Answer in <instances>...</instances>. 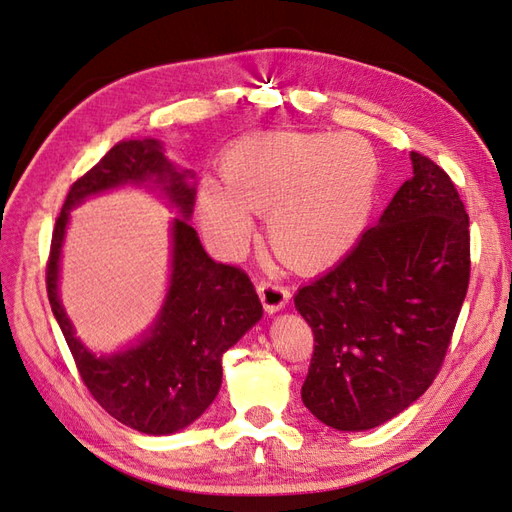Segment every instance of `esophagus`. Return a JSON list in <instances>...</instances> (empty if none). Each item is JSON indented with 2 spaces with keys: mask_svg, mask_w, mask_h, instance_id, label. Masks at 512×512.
<instances>
[{
  "mask_svg": "<svg viewBox=\"0 0 512 512\" xmlns=\"http://www.w3.org/2000/svg\"><path fill=\"white\" fill-rule=\"evenodd\" d=\"M258 297H260V302H263L267 313H278V310L284 308L286 302H289L291 293H289V289H286V286H282L278 282L260 280Z\"/></svg>",
  "mask_w": 512,
  "mask_h": 512,
  "instance_id": "34e87169",
  "label": "esophagus"
}]
</instances>
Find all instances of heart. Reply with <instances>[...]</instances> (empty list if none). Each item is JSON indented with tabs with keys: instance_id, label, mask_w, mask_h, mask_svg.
<instances>
[{
	"instance_id": "obj_1",
	"label": "heart",
	"mask_w": 512,
	"mask_h": 512,
	"mask_svg": "<svg viewBox=\"0 0 512 512\" xmlns=\"http://www.w3.org/2000/svg\"><path fill=\"white\" fill-rule=\"evenodd\" d=\"M378 178V156L363 136L263 132L228 149L223 184L204 180L197 210L226 252H239L252 234L254 213H267L276 256L295 271H315L356 243Z\"/></svg>"
}]
</instances>
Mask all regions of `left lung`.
<instances>
[{
  "mask_svg": "<svg viewBox=\"0 0 512 512\" xmlns=\"http://www.w3.org/2000/svg\"><path fill=\"white\" fill-rule=\"evenodd\" d=\"M413 178L339 265L295 293L315 350L302 400L334 430L393 419L428 391L469 286V215L450 176L410 152Z\"/></svg>",
  "mask_w": 512,
  "mask_h": 512,
  "instance_id": "1",
  "label": "left lung"
}]
</instances>
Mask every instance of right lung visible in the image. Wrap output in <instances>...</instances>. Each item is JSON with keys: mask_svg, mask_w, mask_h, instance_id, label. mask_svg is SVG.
Masks as SVG:
<instances>
[{"mask_svg": "<svg viewBox=\"0 0 512 512\" xmlns=\"http://www.w3.org/2000/svg\"><path fill=\"white\" fill-rule=\"evenodd\" d=\"M176 171L156 139L119 141L71 184L56 219L47 260V297L80 378L108 415L145 434H171L213 404L221 386V356L263 317L247 273L210 258L189 223L195 186ZM154 181L183 215L174 220L170 291L154 329L126 353L95 357L75 339L57 297L59 249L68 210L86 196L123 183Z\"/></svg>", "mask_w": 512, "mask_h": 512, "instance_id": "1", "label": "right lung"}]
</instances>
